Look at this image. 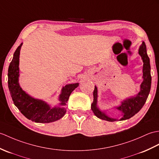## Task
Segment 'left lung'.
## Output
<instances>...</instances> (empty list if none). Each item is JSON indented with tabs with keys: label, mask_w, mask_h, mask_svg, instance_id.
I'll return each instance as SVG.
<instances>
[{
	"label": "left lung",
	"mask_w": 159,
	"mask_h": 159,
	"mask_svg": "<svg viewBox=\"0 0 159 159\" xmlns=\"http://www.w3.org/2000/svg\"><path fill=\"white\" fill-rule=\"evenodd\" d=\"M139 54L141 55L143 62V80L141 84V91L135 97L127 99L122 102V104L118 107L117 109L123 112V116L120 120L129 119L137 114L146 102L151 87V80L152 77L150 75V59L146 52V46L144 42H142V45L139 49ZM97 98H98V89L95 86L93 91V102L91 104V109L94 114L99 119L110 122L119 120L118 119L110 118L104 112H101L97 108Z\"/></svg>",
	"instance_id": "obj_1"
}]
</instances>
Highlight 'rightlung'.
<instances>
[{"label": "right lung", "mask_w": 159, "mask_h": 159, "mask_svg": "<svg viewBox=\"0 0 159 159\" xmlns=\"http://www.w3.org/2000/svg\"><path fill=\"white\" fill-rule=\"evenodd\" d=\"M22 44L17 47L13 54L8 70V87L11 97L15 106L28 119L36 123H48L60 119L64 116V108H51L45 102L32 98L21 89L18 83L19 76V57ZM79 86V83L67 84L62 88L60 95L61 105L65 106L72 92Z\"/></svg>", "instance_id": "add662e5"}]
</instances>
